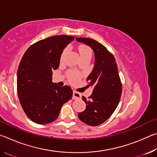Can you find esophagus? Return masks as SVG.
Listing matches in <instances>:
<instances>
[{"label":"esophagus","instance_id":"1","mask_svg":"<svg viewBox=\"0 0 157 157\" xmlns=\"http://www.w3.org/2000/svg\"><path fill=\"white\" fill-rule=\"evenodd\" d=\"M81 94L75 91H73V100H77V99H80L81 98Z\"/></svg>","mask_w":157,"mask_h":157}]
</instances>
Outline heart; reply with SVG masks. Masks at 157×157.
Wrapping results in <instances>:
<instances>
[{
	"label": "heart",
	"instance_id": "heart-1",
	"mask_svg": "<svg viewBox=\"0 0 157 157\" xmlns=\"http://www.w3.org/2000/svg\"><path fill=\"white\" fill-rule=\"evenodd\" d=\"M79 57H80L81 59L82 58H91L92 56V50L89 47L86 46H81L79 48ZM68 52V48H66L63 50V51L62 52V55H61V57H60V62H63L64 61L65 57L67 55V53ZM68 77L69 79H70L71 82H77L80 78V75H79L78 73L75 72V71H69L68 73Z\"/></svg>",
	"mask_w": 157,
	"mask_h": 157
}]
</instances>
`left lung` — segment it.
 Wrapping results in <instances>:
<instances>
[{
  "label": "left lung",
  "instance_id": "1",
  "mask_svg": "<svg viewBox=\"0 0 157 157\" xmlns=\"http://www.w3.org/2000/svg\"><path fill=\"white\" fill-rule=\"evenodd\" d=\"M76 41L91 48L95 55V65L86 79L87 86H94L89 99L82 96L86 107L78 113L80 121L89 125L98 126L112 115L122 94V84L115 58L107 48L94 39L76 37Z\"/></svg>",
  "mask_w": 157,
  "mask_h": 157
}]
</instances>
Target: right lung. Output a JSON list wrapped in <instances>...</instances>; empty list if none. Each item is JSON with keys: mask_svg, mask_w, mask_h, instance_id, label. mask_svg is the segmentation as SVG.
Instances as JSON below:
<instances>
[{"mask_svg": "<svg viewBox=\"0 0 157 157\" xmlns=\"http://www.w3.org/2000/svg\"><path fill=\"white\" fill-rule=\"evenodd\" d=\"M74 36L48 37L32 45L17 71V93L26 115L34 123L48 124L59 116L61 108L73 96L70 86L52 82V71L59 66L61 55Z\"/></svg>", "mask_w": 157, "mask_h": 157, "instance_id": "right-lung-1", "label": "right lung"}]
</instances>
